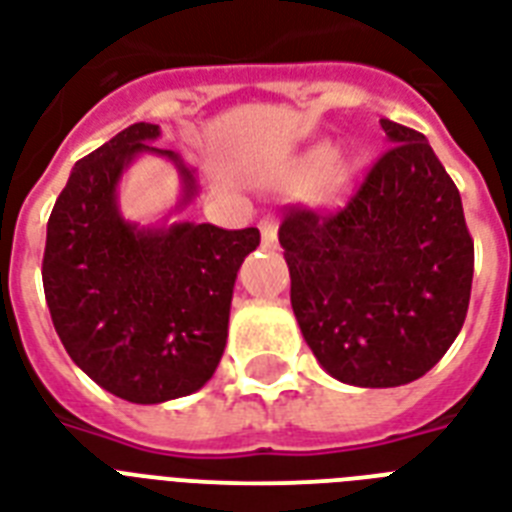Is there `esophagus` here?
Wrapping results in <instances>:
<instances>
[{"mask_svg": "<svg viewBox=\"0 0 512 512\" xmlns=\"http://www.w3.org/2000/svg\"><path fill=\"white\" fill-rule=\"evenodd\" d=\"M260 231H263V244L265 247H276V220L271 215H265L260 220Z\"/></svg>", "mask_w": 512, "mask_h": 512, "instance_id": "obj_1", "label": "esophagus"}]
</instances>
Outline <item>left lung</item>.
Returning <instances> with one entry per match:
<instances>
[{
	"label": "left lung",
	"mask_w": 512,
	"mask_h": 512,
	"mask_svg": "<svg viewBox=\"0 0 512 512\" xmlns=\"http://www.w3.org/2000/svg\"><path fill=\"white\" fill-rule=\"evenodd\" d=\"M393 146L342 204H289L279 241L292 311L332 377L396 388L441 361L468 316L473 236L425 135L380 119Z\"/></svg>",
	"instance_id": "8db88e82"
}]
</instances>
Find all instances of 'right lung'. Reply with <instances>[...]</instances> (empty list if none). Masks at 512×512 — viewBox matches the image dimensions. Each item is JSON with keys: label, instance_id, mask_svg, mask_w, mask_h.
Returning <instances> with one entry per match:
<instances>
[{"label": "right lung", "instance_id": "obj_1", "mask_svg": "<svg viewBox=\"0 0 512 512\" xmlns=\"http://www.w3.org/2000/svg\"><path fill=\"white\" fill-rule=\"evenodd\" d=\"M159 124H130L74 164L47 223L42 281L63 348L87 377L132 404L188 396L215 374L233 281L260 231L177 223L135 231L116 212L124 164ZM185 196L193 175L183 167Z\"/></svg>", "mask_w": 512, "mask_h": 512}]
</instances>
